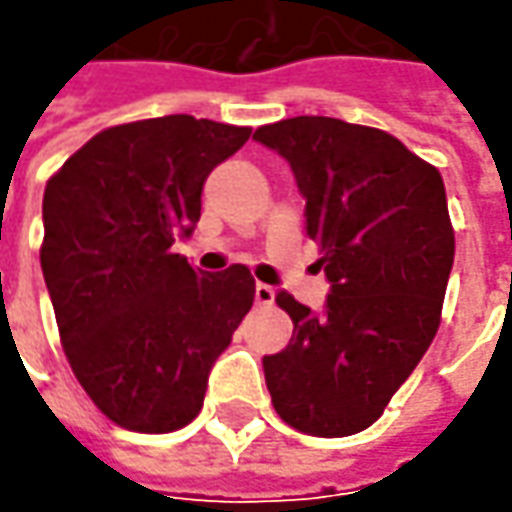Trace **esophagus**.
<instances>
[{
	"instance_id": "1",
	"label": "esophagus",
	"mask_w": 512,
	"mask_h": 512,
	"mask_svg": "<svg viewBox=\"0 0 512 512\" xmlns=\"http://www.w3.org/2000/svg\"><path fill=\"white\" fill-rule=\"evenodd\" d=\"M276 302V290L265 282H256V305H273Z\"/></svg>"
}]
</instances>
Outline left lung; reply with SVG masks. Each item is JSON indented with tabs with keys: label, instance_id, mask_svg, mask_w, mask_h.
<instances>
[{
	"label": "left lung",
	"instance_id": "1",
	"mask_svg": "<svg viewBox=\"0 0 512 512\" xmlns=\"http://www.w3.org/2000/svg\"><path fill=\"white\" fill-rule=\"evenodd\" d=\"M285 159L305 199L330 293L313 313L276 293L293 339L262 359L276 413L339 439L376 422L439 330L453 270L442 173L376 128L296 116L253 133Z\"/></svg>",
	"mask_w": 512,
	"mask_h": 512
}]
</instances>
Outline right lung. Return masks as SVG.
Returning <instances> with one entry per match:
<instances>
[{
    "label": "right lung",
    "mask_w": 512,
    "mask_h": 512,
    "mask_svg": "<svg viewBox=\"0 0 512 512\" xmlns=\"http://www.w3.org/2000/svg\"><path fill=\"white\" fill-rule=\"evenodd\" d=\"M250 139L187 113L96 133L45 187L42 273L62 347L110 422L170 433L253 307L245 265L205 273L170 253L202 216L210 170Z\"/></svg>",
    "instance_id": "obj_1"
}]
</instances>
